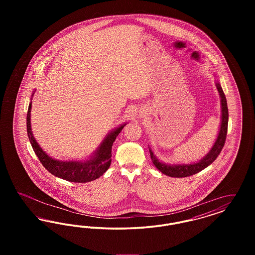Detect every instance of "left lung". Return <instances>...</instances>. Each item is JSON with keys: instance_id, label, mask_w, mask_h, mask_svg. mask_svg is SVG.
<instances>
[{"instance_id": "8db88e82", "label": "left lung", "mask_w": 255, "mask_h": 255, "mask_svg": "<svg viewBox=\"0 0 255 255\" xmlns=\"http://www.w3.org/2000/svg\"><path fill=\"white\" fill-rule=\"evenodd\" d=\"M216 87L218 89L220 97H221V105H222V122L221 127L219 131L217 139L214 143L209 153L206 155L205 158H202L199 162H196L193 164H178V165H167L165 163H162L156 158V156L153 154L152 150L150 149V156L151 159L153 160V163L161 173L164 175H167L169 177L174 178H183V177H189L194 174L199 173L200 171L206 168L208 165H210L220 155L223 147L225 145L227 133H228V123H229V109H228V103L227 98L223 92V89L220 85V83H216Z\"/></svg>"}]
</instances>
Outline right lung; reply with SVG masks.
Returning a JSON list of instances; mask_svg holds the SVG:
<instances>
[{
  "label": "right lung",
  "mask_w": 255,
  "mask_h": 255,
  "mask_svg": "<svg viewBox=\"0 0 255 255\" xmlns=\"http://www.w3.org/2000/svg\"><path fill=\"white\" fill-rule=\"evenodd\" d=\"M30 110L31 102L28 105L27 115H26V130L29 141L35 152L37 157L43 166L46 169L63 180L73 182H88L97 180L100 176H102L107 170L109 169L112 157V146L122 132L123 127L126 124H123L121 127L117 128L115 131L110 133L106 138L103 140L100 147L96 152V156L84 162L79 161H60L49 157L43 150L38 145L36 140L34 139L31 126H30Z\"/></svg>",
  "instance_id": "right-lung-1"
}]
</instances>
